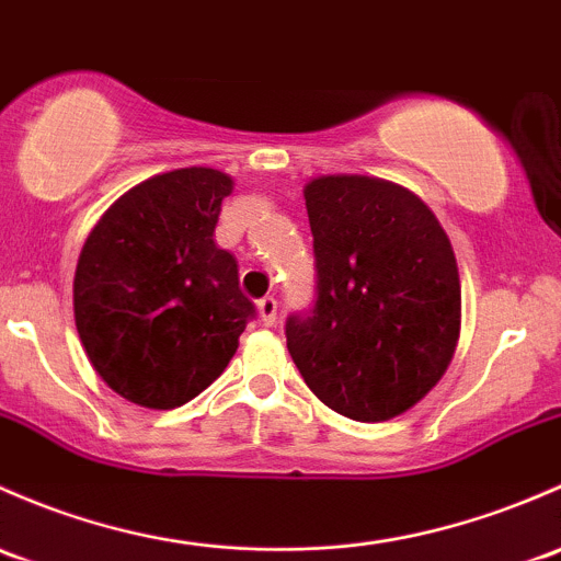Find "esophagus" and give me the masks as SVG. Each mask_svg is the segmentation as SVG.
Returning <instances> with one entry per match:
<instances>
[{
  "instance_id": "esophagus-1",
  "label": "esophagus",
  "mask_w": 561,
  "mask_h": 561,
  "mask_svg": "<svg viewBox=\"0 0 561 561\" xmlns=\"http://www.w3.org/2000/svg\"><path fill=\"white\" fill-rule=\"evenodd\" d=\"M257 311H261L263 325H274V322H276V298L265 296V298L257 300Z\"/></svg>"
}]
</instances>
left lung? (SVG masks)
Returning <instances> with one entry per match:
<instances>
[{
    "instance_id": "8db88e82",
    "label": "left lung",
    "mask_w": 561,
    "mask_h": 561,
    "mask_svg": "<svg viewBox=\"0 0 561 561\" xmlns=\"http://www.w3.org/2000/svg\"><path fill=\"white\" fill-rule=\"evenodd\" d=\"M304 198L317 300L287 317V350L328 409L387 422L438 385L457 350L451 241L420 196L376 176H317Z\"/></svg>"
}]
</instances>
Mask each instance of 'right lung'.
<instances>
[{
	"label": "right lung",
	"mask_w": 561,
	"mask_h": 561,
	"mask_svg": "<svg viewBox=\"0 0 561 561\" xmlns=\"http://www.w3.org/2000/svg\"><path fill=\"white\" fill-rule=\"evenodd\" d=\"M233 180L191 167L123 193L85 239L75 325L93 370L131 403L176 409L204 392L255 317L239 265L215 244Z\"/></svg>",
	"instance_id": "add662e5"
}]
</instances>
